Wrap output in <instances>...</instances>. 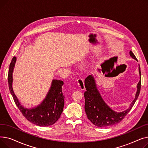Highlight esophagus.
I'll return each instance as SVG.
<instances>
[{
    "mask_svg": "<svg viewBox=\"0 0 148 148\" xmlns=\"http://www.w3.org/2000/svg\"><path fill=\"white\" fill-rule=\"evenodd\" d=\"M77 83L78 84L79 87L82 89V90H84L85 87H84V80L80 78L78 80H77Z\"/></svg>",
    "mask_w": 148,
    "mask_h": 148,
    "instance_id": "obj_1",
    "label": "esophagus"
}]
</instances>
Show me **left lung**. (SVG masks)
<instances>
[{
    "instance_id": "obj_1",
    "label": "left lung",
    "mask_w": 148,
    "mask_h": 148,
    "mask_svg": "<svg viewBox=\"0 0 148 148\" xmlns=\"http://www.w3.org/2000/svg\"><path fill=\"white\" fill-rule=\"evenodd\" d=\"M130 56L137 60L135 55L131 51ZM140 81L137 86V92L135 98L130 104V107L125 111L117 112L113 110L103 99L98 91L94 76L89 75L84 80V85L86 91L84 92L85 98L84 109L88 119L95 125L100 127H106L119 123L128 114L134 106L139 95L141 88V72L138 66Z\"/></svg>"
}]
</instances>
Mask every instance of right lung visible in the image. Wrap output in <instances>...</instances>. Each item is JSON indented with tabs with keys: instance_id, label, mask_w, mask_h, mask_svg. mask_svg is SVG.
<instances>
[{
	"instance_id": "obj_1",
	"label": "right lung",
	"mask_w": 148,
	"mask_h": 148,
	"mask_svg": "<svg viewBox=\"0 0 148 148\" xmlns=\"http://www.w3.org/2000/svg\"><path fill=\"white\" fill-rule=\"evenodd\" d=\"M16 60V57L12 58L8 76L10 91L15 104L23 115L30 122L40 127L52 125L57 122L63 112L65 97L62 93V86L64 83V82L53 79L47 94L41 104L35 107L27 108L20 104L12 88V73Z\"/></svg>"
}]
</instances>
